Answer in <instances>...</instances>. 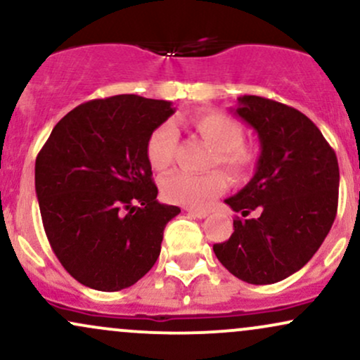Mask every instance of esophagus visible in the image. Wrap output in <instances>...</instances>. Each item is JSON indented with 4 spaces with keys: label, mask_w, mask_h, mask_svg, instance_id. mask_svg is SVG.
<instances>
[{
    "label": "esophagus",
    "mask_w": 360,
    "mask_h": 360,
    "mask_svg": "<svg viewBox=\"0 0 360 360\" xmlns=\"http://www.w3.org/2000/svg\"><path fill=\"white\" fill-rule=\"evenodd\" d=\"M186 212H188L189 214H193V217H196V218H206V217H208V212H206V210H194V208H186Z\"/></svg>",
    "instance_id": "obj_1"
}]
</instances>
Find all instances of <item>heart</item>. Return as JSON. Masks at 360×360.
<instances>
[{"label":"heart","mask_w":360,"mask_h":360,"mask_svg":"<svg viewBox=\"0 0 360 360\" xmlns=\"http://www.w3.org/2000/svg\"><path fill=\"white\" fill-rule=\"evenodd\" d=\"M198 135L213 148L212 166L220 164L230 174L238 177L247 174L255 162V157L243 146V128L237 120L217 111H200L189 118ZM176 148V130L171 123L155 127L146 143L147 159L157 171L171 166ZM226 188V177L221 171L206 174L176 171L160 183V191L169 203L203 208Z\"/></svg>","instance_id":"obj_1"}]
</instances>
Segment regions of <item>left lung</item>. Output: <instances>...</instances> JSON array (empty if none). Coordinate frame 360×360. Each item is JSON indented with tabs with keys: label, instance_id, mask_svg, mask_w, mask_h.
Segmentation results:
<instances>
[{
	"label": "left lung",
	"instance_id": "1",
	"mask_svg": "<svg viewBox=\"0 0 360 360\" xmlns=\"http://www.w3.org/2000/svg\"><path fill=\"white\" fill-rule=\"evenodd\" d=\"M235 115L257 134L255 174L225 203L247 217L214 243L218 260L249 284H272L300 271L332 229L338 205V162L315 123L301 111L260 96H240Z\"/></svg>",
	"mask_w": 360,
	"mask_h": 360
}]
</instances>
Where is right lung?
Returning <instances> with one entry per match:
<instances>
[{"label":"right lung","mask_w":360,"mask_h":360,"mask_svg":"<svg viewBox=\"0 0 360 360\" xmlns=\"http://www.w3.org/2000/svg\"><path fill=\"white\" fill-rule=\"evenodd\" d=\"M174 113L137 94L93 100L53 127L35 160V193L53 254L81 284L130 288L160 254L177 206L155 200L146 143Z\"/></svg>","instance_id":"1"}]
</instances>
